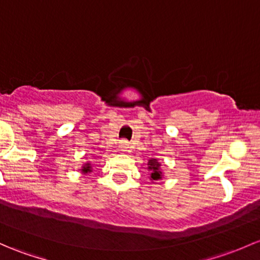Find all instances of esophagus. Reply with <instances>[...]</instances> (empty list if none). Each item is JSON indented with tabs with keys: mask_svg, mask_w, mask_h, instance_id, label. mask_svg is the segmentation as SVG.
<instances>
[{
	"mask_svg": "<svg viewBox=\"0 0 260 260\" xmlns=\"http://www.w3.org/2000/svg\"><path fill=\"white\" fill-rule=\"evenodd\" d=\"M121 151H123V152H125V151H128V148H129V143H128L127 141H121Z\"/></svg>",
	"mask_w": 260,
	"mask_h": 260,
	"instance_id": "obj_1",
	"label": "esophagus"
}]
</instances>
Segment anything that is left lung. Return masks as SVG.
<instances>
[{
  "mask_svg": "<svg viewBox=\"0 0 260 260\" xmlns=\"http://www.w3.org/2000/svg\"><path fill=\"white\" fill-rule=\"evenodd\" d=\"M148 169L149 173H151V179L152 180H158L162 178V171H160V163L157 159L152 158L148 162Z\"/></svg>",
  "mask_w": 260,
  "mask_h": 260,
  "instance_id": "left-lung-1",
  "label": "left lung"
}]
</instances>
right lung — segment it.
<instances>
[{
	"label": "right lung",
	"instance_id": "right-lung-1",
	"mask_svg": "<svg viewBox=\"0 0 260 260\" xmlns=\"http://www.w3.org/2000/svg\"><path fill=\"white\" fill-rule=\"evenodd\" d=\"M91 172H92L91 163H86V165L82 167V173L87 174V173H91Z\"/></svg>",
	"mask_w": 260,
	"mask_h": 260
}]
</instances>
